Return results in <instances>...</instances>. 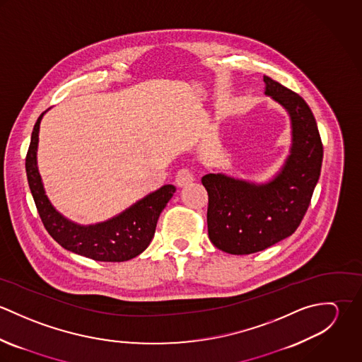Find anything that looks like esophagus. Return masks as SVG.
<instances>
[{"label":"esophagus","mask_w":362,"mask_h":362,"mask_svg":"<svg viewBox=\"0 0 362 362\" xmlns=\"http://www.w3.org/2000/svg\"><path fill=\"white\" fill-rule=\"evenodd\" d=\"M194 180H195L194 173L189 168H187V167L178 170V173L175 175V182H177L178 187H185V185L191 184Z\"/></svg>","instance_id":"34e87169"}]
</instances>
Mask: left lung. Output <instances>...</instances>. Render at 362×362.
Returning <instances> with one entry per match:
<instances>
[{
  "label": "left lung",
  "mask_w": 362,
  "mask_h": 362,
  "mask_svg": "<svg viewBox=\"0 0 362 362\" xmlns=\"http://www.w3.org/2000/svg\"><path fill=\"white\" fill-rule=\"evenodd\" d=\"M263 81L264 95L283 105L291 119L293 144L284 165L266 184L220 173L202 177L209 197V238L233 255L259 252L290 237L308 210L320 175L323 146L310 105L272 78Z\"/></svg>",
  "instance_id": "left-lung-1"
}]
</instances>
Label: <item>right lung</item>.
Here are the masks:
<instances>
[{
    "instance_id": "add662e5",
    "label": "right lung",
    "mask_w": 362,
    "mask_h": 362,
    "mask_svg": "<svg viewBox=\"0 0 362 362\" xmlns=\"http://www.w3.org/2000/svg\"><path fill=\"white\" fill-rule=\"evenodd\" d=\"M45 112L37 118L26 155V175L40 218L52 238L65 250L100 262H124L138 257L155 235L160 213L175 192L164 185L118 216L98 224L81 226L58 213L49 201L37 168L39 128Z\"/></svg>"
}]
</instances>
